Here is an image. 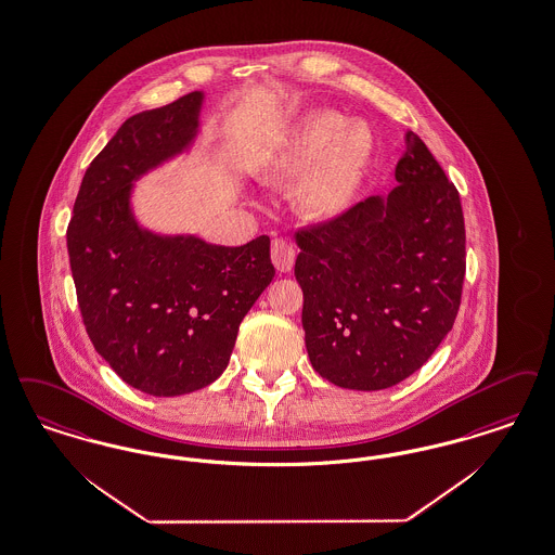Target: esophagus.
Listing matches in <instances>:
<instances>
[{
	"label": "esophagus",
	"mask_w": 555,
	"mask_h": 555,
	"mask_svg": "<svg viewBox=\"0 0 555 555\" xmlns=\"http://www.w3.org/2000/svg\"><path fill=\"white\" fill-rule=\"evenodd\" d=\"M270 258H272V264L276 267L279 272H288L295 264V249L285 240H272Z\"/></svg>",
	"instance_id": "obj_1"
}]
</instances>
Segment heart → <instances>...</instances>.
<instances>
[{"instance_id":"obj_1","label":"heart","mask_w":555,"mask_h":555,"mask_svg":"<svg viewBox=\"0 0 555 555\" xmlns=\"http://www.w3.org/2000/svg\"><path fill=\"white\" fill-rule=\"evenodd\" d=\"M374 156V133L361 119L333 112L308 115L274 156L283 176L304 173L297 199L313 217L333 219L353 206Z\"/></svg>"}]
</instances>
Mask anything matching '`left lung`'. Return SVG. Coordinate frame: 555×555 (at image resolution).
<instances>
[{"mask_svg": "<svg viewBox=\"0 0 555 555\" xmlns=\"http://www.w3.org/2000/svg\"><path fill=\"white\" fill-rule=\"evenodd\" d=\"M399 185L299 229L295 279L313 370L334 386L384 390L415 374L452 331L465 283L459 190L406 132Z\"/></svg>", "mask_w": 555, "mask_h": 555, "instance_id": "1", "label": "left lung"}]
</instances>
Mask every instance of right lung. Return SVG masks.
Returning a JSON list of instances; mask_svg holds the SVG:
<instances>
[{
    "label": "right lung",
    "instance_id": "right-lung-1",
    "mask_svg": "<svg viewBox=\"0 0 555 555\" xmlns=\"http://www.w3.org/2000/svg\"><path fill=\"white\" fill-rule=\"evenodd\" d=\"M202 92L124 121L90 163L67 224L78 308L96 353L133 388L178 397L221 376L245 313L270 285V240L240 247L160 237L130 210L133 179L196 135Z\"/></svg>",
    "mask_w": 555,
    "mask_h": 555
}]
</instances>
